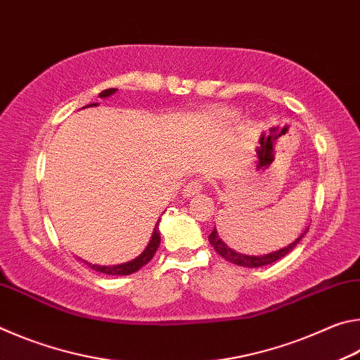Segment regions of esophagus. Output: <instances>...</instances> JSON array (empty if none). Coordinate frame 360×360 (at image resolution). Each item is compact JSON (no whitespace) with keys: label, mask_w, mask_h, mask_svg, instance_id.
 I'll list each match as a JSON object with an SVG mask.
<instances>
[{"label":"esophagus","mask_w":360,"mask_h":360,"mask_svg":"<svg viewBox=\"0 0 360 360\" xmlns=\"http://www.w3.org/2000/svg\"><path fill=\"white\" fill-rule=\"evenodd\" d=\"M203 186H205L203 179H195L192 182H188V184L184 187V195L186 197H193V195H198L203 191Z\"/></svg>","instance_id":"34e87169"}]
</instances>
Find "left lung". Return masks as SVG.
I'll return each instance as SVG.
<instances>
[{
    "label": "left lung",
    "instance_id": "obj_1",
    "mask_svg": "<svg viewBox=\"0 0 360 360\" xmlns=\"http://www.w3.org/2000/svg\"><path fill=\"white\" fill-rule=\"evenodd\" d=\"M304 233H307V231H303V233H302L300 236H298V238H297L294 243H290L289 246H285V248H283V249H279V251H275V252H271V254L257 255V257H255V255H245V254L235 252L233 249H230V248H229L227 245H225V243L217 236L216 227H214V230L211 231L210 243L212 245V248L216 249L217 254H221L225 260L231 262V264H236V265H240V266H248V268H257V266L270 265V264H273V262L283 259L285 254H289V252L292 251V249H294V248L298 245V243H300L302 236H303Z\"/></svg>",
    "mask_w": 360,
    "mask_h": 360
}]
</instances>
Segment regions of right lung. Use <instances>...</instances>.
Returning <instances> with one entry per match:
<instances>
[{
    "mask_svg": "<svg viewBox=\"0 0 360 360\" xmlns=\"http://www.w3.org/2000/svg\"><path fill=\"white\" fill-rule=\"evenodd\" d=\"M114 92H115V89H106V90H103L100 96H101V98H106V96L112 95ZM89 106H96V103H92V105H87L84 108H89ZM157 225H158V222H157ZM157 225L154 229V233H152V238L149 241L148 248H146L143 254L139 255V257H136L135 260L127 262V264H122V265H112V266H98V265H92V264H87V265L90 268H94L95 271L105 273V275H117V276H120V275H131V273L138 271L139 268L144 266L146 264H149L150 259L154 257V254L158 249V246H160V231H158Z\"/></svg>",
    "mask_w": 360,
    "mask_h": 360,
    "instance_id": "obj_1",
    "label": "right lung"
}]
</instances>
